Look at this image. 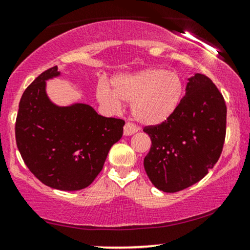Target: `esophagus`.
<instances>
[{
	"label": "esophagus",
	"mask_w": 250,
	"mask_h": 250,
	"mask_svg": "<svg viewBox=\"0 0 250 250\" xmlns=\"http://www.w3.org/2000/svg\"><path fill=\"white\" fill-rule=\"evenodd\" d=\"M138 130V128L136 125H133V123H125V128H123V134H125V136H131V135H134L136 131Z\"/></svg>",
	"instance_id": "34e87169"
}]
</instances>
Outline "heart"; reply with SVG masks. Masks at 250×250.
<instances>
[{"instance_id":"obj_1","label":"heart","mask_w":250,"mask_h":250,"mask_svg":"<svg viewBox=\"0 0 250 250\" xmlns=\"http://www.w3.org/2000/svg\"><path fill=\"white\" fill-rule=\"evenodd\" d=\"M113 92L98 88V99L104 106L117 109L123 101L131 102V113L146 125L164 123L178 109L185 93L182 76L174 71L149 67L134 73L119 74L112 81Z\"/></svg>"}]
</instances>
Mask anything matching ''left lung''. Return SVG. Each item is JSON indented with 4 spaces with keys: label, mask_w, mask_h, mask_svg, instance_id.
Wrapping results in <instances>:
<instances>
[{
    "label": "left lung",
    "mask_w": 250,
    "mask_h": 250,
    "mask_svg": "<svg viewBox=\"0 0 250 250\" xmlns=\"http://www.w3.org/2000/svg\"><path fill=\"white\" fill-rule=\"evenodd\" d=\"M226 115L224 96L212 80L200 73L188 78L185 96L173 115L143 130L151 140L144 169L155 188L173 193L208 173L221 155Z\"/></svg>",
    "instance_id": "left-lung-1"
}]
</instances>
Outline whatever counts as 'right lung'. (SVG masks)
<instances>
[{
    "label": "right lung",
    "mask_w": 250,
    "mask_h": 250,
    "mask_svg": "<svg viewBox=\"0 0 250 250\" xmlns=\"http://www.w3.org/2000/svg\"><path fill=\"white\" fill-rule=\"evenodd\" d=\"M62 76L53 66L23 93L16 119V143L24 163L45 185L79 191L93 183L113 144L121 140L125 121L99 115L83 102L58 106L46 81Z\"/></svg>",
    "instance_id": "add662e5"
}]
</instances>
